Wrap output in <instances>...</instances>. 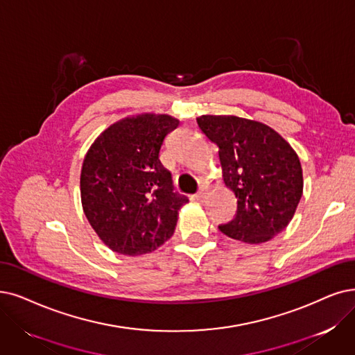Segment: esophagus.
Wrapping results in <instances>:
<instances>
[{
	"instance_id": "esophagus-1",
	"label": "esophagus",
	"mask_w": 355,
	"mask_h": 355,
	"mask_svg": "<svg viewBox=\"0 0 355 355\" xmlns=\"http://www.w3.org/2000/svg\"><path fill=\"white\" fill-rule=\"evenodd\" d=\"M205 198H207V191H205L204 188L195 195V200H196V201H200V202H204V201H205Z\"/></svg>"
}]
</instances>
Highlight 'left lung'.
Instances as JSON below:
<instances>
[{
    "mask_svg": "<svg viewBox=\"0 0 355 355\" xmlns=\"http://www.w3.org/2000/svg\"><path fill=\"white\" fill-rule=\"evenodd\" d=\"M196 123L218 147L223 180L237 198L236 217L220 230L249 245L265 243L290 224L303 193L294 148L271 126L233 115H201Z\"/></svg>",
    "mask_w": 355,
    "mask_h": 355,
    "instance_id": "8db88e82",
    "label": "left lung"
}]
</instances>
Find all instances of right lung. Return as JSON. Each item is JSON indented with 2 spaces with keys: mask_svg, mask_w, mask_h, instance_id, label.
Here are the masks:
<instances>
[{
  "mask_svg": "<svg viewBox=\"0 0 355 355\" xmlns=\"http://www.w3.org/2000/svg\"><path fill=\"white\" fill-rule=\"evenodd\" d=\"M178 126L167 113H137L109 125L87 150L80 175L83 211L113 252L150 253L173 236L188 198L173 192L159 153Z\"/></svg>",
  "mask_w": 355,
  "mask_h": 355,
  "instance_id": "right-lung-1",
  "label": "right lung"
}]
</instances>
